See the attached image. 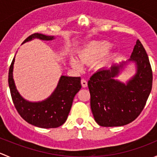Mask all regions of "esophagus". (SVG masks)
<instances>
[{
  "label": "esophagus",
  "mask_w": 157,
  "mask_h": 157,
  "mask_svg": "<svg viewBox=\"0 0 157 157\" xmlns=\"http://www.w3.org/2000/svg\"><path fill=\"white\" fill-rule=\"evenodd\" d=\"M81 84H82V86H83V88L86 87L87 86V82H86V80H81Z\"/></svg>",
  "instance_id": "esophagus-1"
}]
</instances>
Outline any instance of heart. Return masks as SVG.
Here are the masks:
<instances>
[{
    "label": "heart",
    "instance_id": "b5f03b06",
    "mask_svg": "<svg viewBox=\"0 0 157 157\" xmlns=\"http://www.w3.org/2000/svg\"><path fill=\"white\" fill-rule=\"evenodd\" d=\"M112 45L106 41H93L86 44L84 48L80 51V59L74 56L70 57L69 62L71 67L76 71L83 70V64H93L97 62L98 70H103L112 64L115 58V54H109Z\"/></svg>",
    "mask_w": 157,
    "mask_h": 157
}]
</instances>
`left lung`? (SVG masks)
Returning <instances> with one entry per match:
<instances>
[{
	"label": "left lung",
	"instance_id": "obj_1",
	"mask_svg": "<svg viewBox=\"0 0 157 157\" xmlns=\"http://www.w3.org/2000/svg\"><path fill=\"white\" fill-rule=\"evenodd\" d=\"M132 63L136 68L134 76L124 83L116 79ZM152 83L148 56L141 42L137 40L128 61L99 71L88 81L95 121L103 127H118L132 122L144 108Z\"/></svg>",
	"mask_w": 157,
	"mask_h": 157
}]
</instances>
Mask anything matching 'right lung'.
I'll use <instances>...</instances> for the list:
<instances>
[{
    "mask_svg": "<svg viewBox=\"0 0 157 157\" xmlns=\"http://www.w3.org/2000/svg\"><path fill=\"white\" fill-rule=\"evenodd\" d=\"M35 39L52 41L55 37L35 33L25 39L23 44ZM14 62L15 57L9 70L8 83L13 102L20 116L29 124L39 128H55L62 125L68 116L74 96L81 89L80 77L61 75L56 88L47 99L31 102L23 98L17 90L13 74Z\"/></svg>",
    "mask_w": 157,
    "mask_h": 157,
    "instance_id": "add662e5",
    "label": "right lung"
}]
</instances>
